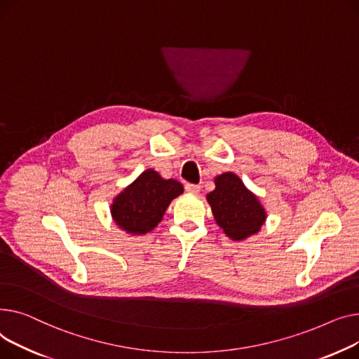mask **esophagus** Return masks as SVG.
Returning a JSON list of instances; mask_svg holds the SVG:
<instances>
[{"label":"esophagus","instance_id":"1","mask_svg":"<svg viewBox=\"0 0 359 359\" xmlns=\"http://www.w3.org/2000/svg\"><path fill=\"white\" fill-rule=\"evenodd\" d=\"M201 187L196 185V184H185V191L189 194H198Z\"/></svg>","mask_w":359,"mask_h":359}]
</instances>
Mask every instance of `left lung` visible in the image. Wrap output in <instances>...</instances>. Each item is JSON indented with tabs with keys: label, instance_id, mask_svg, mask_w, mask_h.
<instances>
[{
	"label": "left lung",
	"instance_id": "obj_1",
	"mask_svg": "<svg viewBox=\"0 0 359 359\" xmlns=\"http://www.w3.org/2000/svg\"><path fill=\"white\" fill-rule=\"evenodd\" d=\"M216 188L207 194L216 223L231 241H245L258 233L266 220V212L258 197L233 172L215 178Z\"/></svg>",
	"mask_w": 359,
	"mask_h": 359
}]
</instances>
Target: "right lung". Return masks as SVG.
Instances as JSON below:
<instances>
[{
  "label": "right lung",
  "mask_w": 359,
  "mask_h": 359,
  "mask_svg": "<svg viewBox=\"0 0 359 359\" xmlns=\"http://www.w3.org/2000/svg\"><path fill=\"white\" fill-rule=\"evenodd\" d=\"M184 193L177 180H165L156 171L146 170L114 197L111 217L129 235H146L162 220L168 205Z\"/></svg>",
  "instance_id": "add662e5"
}]
</instances>
